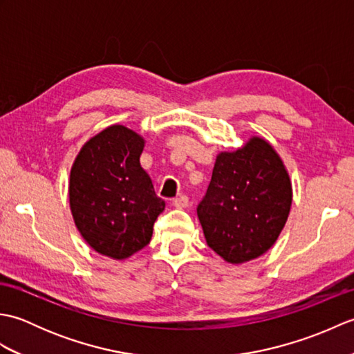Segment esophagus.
<instances>
[{
	"label": "esophagus",
	"mask_w": 354,
	"mask_h": 354,
	"mask_svg": "<svg viewBox=\"0 0 354 354\" xmlns=\"http://www.w3.org/2000/svg\"><path fill=\"white\" fill-rule=\"evenodd\" d=\"M171 204L178 207V208H185L189 207V196L187 194H181V196H178L171 201Z\"/></svg>",
	"instance_id": "34e87169"
}]
</instances>
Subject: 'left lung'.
Listing matches in <instances>:
<instances>
[{"label": "left lung", "mask_w": 354, "mask_h": 354, "mask_svg": "<svg viewBox=\"0 0 354 354\" xmlns=\"http://www.w3.org/2000/svg\"><path fill=\"white\" fill-rule=\"evenodd\" d=\"M292 185L272 146L254 137L217 155L212 181L196 208L208 246L230 263L265 254L290 212Z\"/></svg>", "instance_id": "1"}]
</instances>
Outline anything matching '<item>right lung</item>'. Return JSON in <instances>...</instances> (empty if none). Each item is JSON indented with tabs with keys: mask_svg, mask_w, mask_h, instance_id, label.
Here are the masks:
<instances>
[{
	"mask_svg": "<svg viewBox=\"0 0 354 354\" xmlns=\"http://www.w3.org/2000/svg\"><path fill=\"white\" fill-rule=\"evenodd\" d=\"M145 140L114 124L82 147L70 175V207L86 243L123 260L142 250L165 202L140 164Z\"/></svg>",
	"mask_w": 354,
	"mask_h": 354,
	"instance_id": "right-lung-1",
	"label": "right lung"
}]
</instances>
